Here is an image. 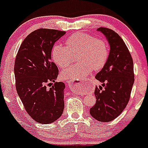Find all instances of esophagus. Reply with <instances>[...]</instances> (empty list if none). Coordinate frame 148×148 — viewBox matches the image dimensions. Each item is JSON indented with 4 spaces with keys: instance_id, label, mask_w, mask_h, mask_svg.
I'll list each match as a JSON object with an SVG mask.
<instances>
[{
    "instance_id": "obj_1",
    "label": "esophagus",
    "mask_w": 148,
    "mask_h": 148,
    "mask_svg": "<svg viewBox=\"0 0 148 148\" xmlns=\"http://www.w3.org/2000/svg\"><path fill=\"white\" fill-rule=\"evenodd\" d=\"M67 82L69 87H71L72 89H78V86L82 84L79 81H68Z\"/></svg>"
}]
</instances>
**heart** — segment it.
Wrapping results in <instances>:
<instances>
[{
  "mask_svg": "<svg viewBox=\"0 0 148 148\" xmlns=\"http://www.w3.org/2000/svg\"><path fill=\"white\" fill-rule=\"evenodd\" d=\"M66 47L61 44L53 46L51 56L53 61L60 67H66L72 61V54L80 52L78 64H73L61 72L64 79L79 80L87 75L92 70L104 67L108 61L109 49L105 42L96 39L84 32H76L65 41Z\"/></svg>",
  "mask_w": 148,
  "mask_h": 148,
  "instance_id": "obj_1",
  "label": "heart"
}]
</instances>
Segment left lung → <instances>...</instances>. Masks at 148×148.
Segmentation results:
<instances>
[{
  "label": "left lung",
  "mask_w": 148,
  "mask_h": 148,
  "mask_svg": "<svg viewBox=\"0 0 148 148\" xmlns=\"http://www.w3.org/2000/svg\"><path fill=\"white\" fill-rule=\"evenodd\" d=\"M110 45L108 59L95 78L101 86L95 87L96 102L90 113L95 119L108 122L117 118L126 108L134 83L133 61L124 40L113 30L97 29ZM103 87L104 89H102Z\"/></svg>",
  "instance_id": "left-lung-1"
}]
</instances>
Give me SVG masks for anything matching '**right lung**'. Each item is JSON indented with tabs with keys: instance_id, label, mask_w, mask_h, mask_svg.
<instances>
[{
	"instance_id": "right-lung-1",
	"label": "right lung",
	"mask_w": 148,
	"mask_h": 148,
	"mask_svg": "<svg viewBox=\"0 0 148 148\" xmlns=\"http://www.w3.org/2000/svg\"><path fill=\"white\" fill-rule=\"evenodd\" d=\"M65 34L49 29L35 30L23 40L15 58L17 92L27 113L40 124L54 122L64 108L65 84L56 82L58 70L51 61V52L55 43ZM53 83L50 88L46 87Z\"/></svg>"
}]
</instances>
